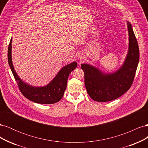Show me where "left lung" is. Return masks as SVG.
Instances as JSON below:
<instances>
[{
    "instance_id": "8db88e82",
    "label": "left lung",
    "mask_w": 148,
    "mask_h": 148,
    "mask_svg": "<svg viewBox=\"0 0 148 148\" xmlns=\"http://www.w3.org/2000/svg\"><path fill=\"white\" fill-rule=\"evenodd\" d=\"M129 44L123 65L112 73H104L96 67L82 64L84 84L89 96L94 101L108 102L126 92L133 83L140 59V52L132 26L127 21Z\"/></svg>"
}]
</instances>
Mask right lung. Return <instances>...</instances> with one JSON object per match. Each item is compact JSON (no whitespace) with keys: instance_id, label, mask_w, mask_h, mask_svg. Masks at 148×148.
<instances>
[{"instance_id":"1","label":"right lung","mask_w":148,"mask_h":148,"mask_svg":"<svg viewBox=\"0 0 148 148\" xmlns=\"http://www.w3.org/2000/svg\"><path fill=\"white\" fill-rule=\"evenodd\" d=\"M12 41L8 48V62L21 92L28 99L38 104H51L59 102L64 96L70 73L77 66V62L65 65L46 86H31L21 79L15 70L12 59Z\"/></svg>"}]
</instances>
